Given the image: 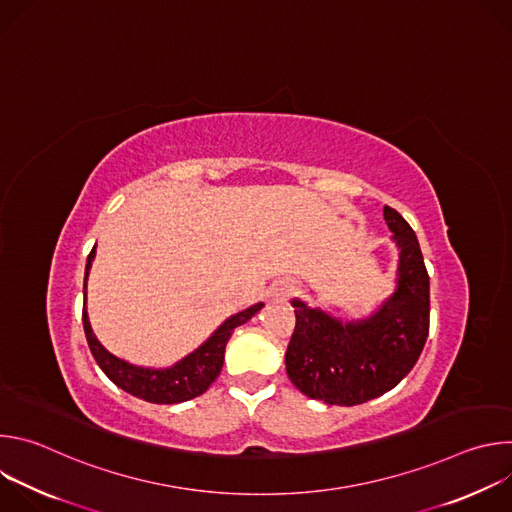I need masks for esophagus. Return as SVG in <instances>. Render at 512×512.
Instances as JSON below:
<instances>
[{
  "label": "esophagus",
  "instance_id": "esophagus-1",
  "mask_svg": "<svg viewBox=\"0 0 512 512\" xmlns=\"http://www.w3.org/2000/svg\"><path fill=\"white\" fill-rule=\"evenodd\" d=\"M291 294H294V283L289 281H281L271 289V302H285Z\"/></svg>",
  "mask_w": 512,
  "mask_h": 512
}]
</instances>
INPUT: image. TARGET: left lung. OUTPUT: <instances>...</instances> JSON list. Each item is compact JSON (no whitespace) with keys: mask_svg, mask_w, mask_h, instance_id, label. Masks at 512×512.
Returning <instances> with one entry per match:
<instances>
[{"mask_svg":"<svg viewBox=\"0 0 512 512\" xmlns=\"http://www.w3.org/2000/svg\"><path fill=\"white\" fill-rule=\"evenodd\" d=\"M399 251L393 294L367 318L340 320L294 298L296 330L285 371L306 397L326 405H360L397 387L425 346L429 332V275L417 237L405 218L383 210Z\"/></svg>","mask_w":512,"mask_h":512,"instance_id":"1","label":"left lung"}]
</instances>
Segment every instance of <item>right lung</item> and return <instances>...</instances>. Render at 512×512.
Listing matches in <instances>:
<instances>
[{"label":"right lung","instance_id":"add662e5","mask_svg":"<svg viewBox=\"0 0 512 512\" xmlns=\"http://www.w3.org/2000/svg\"><path fill=\"white\" fill-rule=\"evenodd\" d=\"M95 247L87 257L85 267V306H83V326L87 334L89 348L101 367V371L123 391H127L133 397H139L150 403L160 405H174L182 401H190L198 395H202L214 381L221 375L223 360H225V348L235 332L237 326L249 322L261 308L263 302L253 304L251 308L227 318L221 326H218L196 350L174 362L172 367L154 369V367H139V364H131L113 352H109L99 338L95 336L89 314H87V279L91 273V265L95 259Z\"/></svg>","mask_w":512,"mask_h":512}]
</instances>
